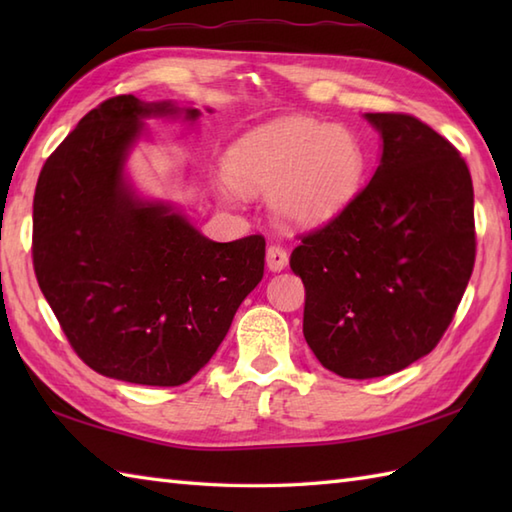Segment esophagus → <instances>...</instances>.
Returning a JSON list of instances; mask_svg holds the SVG:
<instances>
[{
    "mask_svg": "<svg viewBox=\"0 0 512 512\" xmlns=\"http://www.w3.org/2000/svg\"><path fill=\"white\" fill-rule=\"evenodd\" d=\"M266 266L273 273H281L288 266V253L281 246H268L266 250Z\"/></svg>",
    "mask_w": 512,
    "mask_h": 512,
    "instance_id": "obj_1",
    "label": "esophagus"
}]
</instances>
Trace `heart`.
<instances>
[{"instance_id":"heart-1","label":"heart","mask_w":512,"mask_h":512,"mask_svg":"<svg viewBox=\"0 0 512 512\" xmlns=\"http://www.w3.org/2000/svg\"><path fill=\"white\" fill-rule=\"evenodd\" d=\"M220 198L270 191V209L290 228L334 220L358 191L365 156L352 129L288 116L242 136L228 151Z\"/></svg>"}]
</instances>
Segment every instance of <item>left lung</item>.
Returning a JSON list of instances; mask_svg holds the SVG:
<instances>
[{"label": "left lung", "instance_id": "8db88e82", "mask_svg": "<svg viewBox=\"0 0 512 512\" xmlns=\"http://www.w3.org/2000/svg\"><path fill=\"white\" fill-rule=\"evenodd\" d=\"M380 134L367 187L292 250L303 336L343 378L396 374L449 328L475 264L473 182L449 140L407 114H363Z\"/></svg>", "mask_w": 512, "mask_h": 512}]
</instances>
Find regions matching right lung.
I'll use <instances>...</instances> for the list:
<instances>
[{"mask_svg": "<svg viewBox=\"0 0 512 512\" xmlns=\"http://www.w3.org/2000/svg\"><path fill=\"white\" fill-rule=\"evenodd\" d=\"M211 112V110H206ZM202 112L114 96L46 160L32 204L43 297L85 365L134 385L176 387L211 361L264 277L266 242H213L171 200L145 198L127 160L149 118Z\"/></svg>", "mask_w": 512, "mask_h": 512, "instance_id": "add662e5", "label": "right lung"}]
</instances>
